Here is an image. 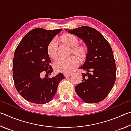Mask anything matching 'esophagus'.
I'll return each mask as SVG.
<instances>
[{"label": "esophagus", "instance_id": "34e87169", "mask_svg": "<svg viewBox=\"0 0 131 131\" xmlns=\"http://www.w3.org/2000/svg\"><path fill=\"white\" fill-rule=\"evenodd\" d=\"M71 73H63V75L64 76H65V77H69V76H71Z\"/></svg>", "mask_w": 131, "mask_h": 131}]
</instances>
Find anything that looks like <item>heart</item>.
<instances>
[{
    "instance_id": "heart-1",
    "label": "heart",
    "mask_w": 131,
    "mask_h": 131,
    "mask_svg": "<svg viewBox=\"0 0 131 131\" xmlns=\"http://www.w3.org/2000/svg\"><path fill=\"white\" fill-rule=\"evenodd\" d=\"M59 40L63 45L70 48L69 56H74L66 59H59L55 62L54 69L57 72L69 73L77 67L79 59L83 62L87 58L88 50L84 44H79V40L74 35L65 34L60 37ZM47 53L50 58L56 59L58 56V45L55 41H51L47 46Z\"/></svg>"
}]
</instances>
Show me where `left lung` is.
I'll return each instance as SVG.
<instances>
[{
    "instance_id": "obj_1",
    "label": "left lung",
    "mask_w": 131,
    "mask_h": 131,
    "mask_svg": "<svg viewBox=\"0 0 131 131\" xmlns=\"http://www.w3.org/2000/svg\"><path fill=\"white\" fill-rule=\"evenodd\" d=\"M65 30L83 39L88 50L85 62L79 68L87 73H81L83 80L75 86V91L85 102L98 103L107 96L116 81V66L112 47L94 28L83 26Z\"/></svg>"
}]
</instances>
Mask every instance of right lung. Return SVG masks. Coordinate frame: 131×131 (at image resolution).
<instances>
[{
	"label": "right lung",
	"mask_w": 131,
	"mask_h": 131,
	"mask_svg": "<svg viewBox=\"0 0 131 131\" xmlns=\"http://www.w3.org/2000/svg\"><path fill=\"white\" fill-rule=\"evenodd\" d=\"M61 30L34 29L23 37L15 51L13 61L14 84L19 95L29 102H49L57 92L59 83L65 78L62 73L52 78L41 77L43 71L52 73L47 46Z\"/></svg>",
	"instance_id": "1"
}]
</instances>
